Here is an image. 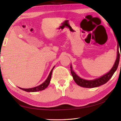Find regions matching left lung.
Wrapping results in <instances>:
<instances>
[{
    "label": "left lung",
    "mask_w": 121,
    "mask_h": 121,
    "mask_svg": "<svg viewBox=\"0 0 121 121\" xmlns=\"http://www.w3.org/2000/svg\"><path fill=\"white\" fill-rule=\"evenodd\" d=\"M120 54L119 53V49L117 48V59L116 60H115V62L114 63L113 66L112 68L111 69V70H110L108 73L104 74V75L102 76L101 77H100V78H98L94 79V80H86V79L79 78V77L78 75H77L75 73V72L73 71L72 66L71 65V73L72 75L73 76V78L74 81H75V83L79 86L85 87V88H94V87H98L102 85L106 84L107 82H108L109 79L112 78V76L113 75V74L117 70V68L118 67V65H119L120 61Z\"/></svg>",
    "instance_id": "obj_1"
}]
</instances>
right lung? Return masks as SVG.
Wrapping results in <instances>:
<instances>
[{
	"instance_id": "add662e5",
	"label": "right lung",
	"mask_w": 121,
	"mask_h": 121,
	"mask_svg": "<svg viewBox=\"0 0 121 121\" xmlns=\"http://www.w3.org/2000/svg\"><path fill=\"white\" fill-rule=\"evenodd\" d=\"M55 68V66H53V68H52V70L50 71V72L49 74V75L48 76L47 78L46 79V80L43 82V84H42L40 85L33 87V88H20V87H19L20 89H21L23 91H27V92H36V91H43V90L45 89L46 88H47L48 87V86L49 85V84L50 83V79L51 78V75H52V72L53 71V69Z\"/></svg>"
}]
</instances>
